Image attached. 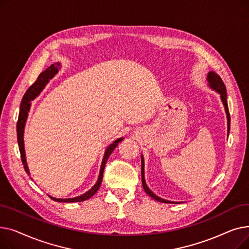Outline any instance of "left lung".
Listing matches in <instances>:
<instances>
[{"label":"left lung","instance_id":"1","mask_svg":"<svg viewBox=\"0 0 249 249\" xmlns=\"http://www.w3.org/2000/svg\"><path fill=\"white\" fill-rule=\"evenodd\" d=\"M208 82H209V86H210L211 88H213L215 90H217L218 93L220 94L221 96V100L222 102H223V105L225 107V111H226V114H227V120H228V132L230 130V114H229V110H228V105H227V93H226V87L223 83V81H222V78L215 72L211 71L209 72L208 74ZM141 179H142V186H143V189H144V191L146 192V194L148 196H150V197L156 201L159 202H161V203H175V202H171V201H166V200H163L160 197H158V196H155L146 186V182H145V178H144V162H143V158L141 156Z\"/></svg>","mask_w":249,"mask_h":249}]
</instances>
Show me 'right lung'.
<instances>
[{
	"mask_svg": "<svg viewBox=\"0 0 249 249\" xmlns=\"http://www.w3.org/2000/svg\"><path fill=\"white\" fill-rule=\"evenodd\" d=\"M57 67H59V63H56V65L52 64L48 69H46L44 71H42L40 74L38 75L37 80L28 88V89L26 90V93L24 94L23 98H22V102L20 105V112H19V117H18V121H17V139H18V145H19V150H20V154H21V160L22 163L24 165V169L25 172L29 175V169L27 166V162H26V158H25V149H24V140H23V134H24V126H25V122L26 119H27L28 116V112L30 109V105H31V101L34 100L40 91L44 89V87L46 86V84L48 83V81L50 78H52L54 76V74L57 72L58 69ZM123 140V138H119L117 139L116 141H114L112 144L106 149V152H105L104 159L102 161V165H101V169H100V175H99V178L97 184L91 188L89 191H88L87 193H85L82 196H78L76 198H70V199H56L51 197L49 196V198L51 200H53L55 202H59V203H73V202H83L86 201L89 198L93 197V196L97 193V191L99 190L101 184H102V179H103V174H104V168L105 165H106V162L109 159L110 154L112 153V151L115 149V147L118 145V143L121 142Z\"/></svg>",
	"mask_w": 249,
	"mask_h": 249,
	"instance_id": "right-lung-1",
	"label": "right lung"
}]
</instances>
